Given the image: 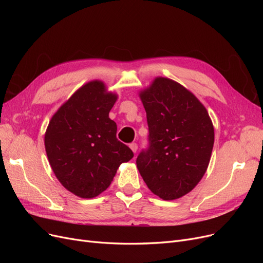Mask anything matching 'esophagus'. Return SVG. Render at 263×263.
I'll list each match as a JSON object with an SVG mask.
<instances>
[{
	"label": "esophagus",
	"mask_w": 263,
	"mask_h": 263,
	"mask_svg": "<svg viewBox=\"0 0 263 263\" xmlns=\"http://www.w3.org/2000/svg\"><path fill=\"white\" fill-rule=\"evenodd\" d=\"M129 148L132 149V151L134 154H136L137 153V149H138V146H137V144L136 142H133V144H130L129 145Z\"/></svg>",
	"instance_id": "obj_1"
}]
</instances>
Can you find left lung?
Here are the masks:
<instances>
[{
  "label": "left lung",
  "mask_w": 263,
  "mask_h": 263,
  "mask_svg": "<svg viewBox=\"0 0 263 263\" xmlns=\"http://www.w3.org/2000/svg\"><path fill=\"white\" fill-rule=\"evenodd\" d=\"M149 127V148L137 168L149 190L162 200L190 193L205 174L214 146L208 109L186 87L157 77L139 92Z\"/></svg>",
  "instance_id": "1"
}]
</instances>
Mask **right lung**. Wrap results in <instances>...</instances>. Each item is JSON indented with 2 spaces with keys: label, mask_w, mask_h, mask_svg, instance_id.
<instances>
[{
  "label": "right lung",
  "mask_w": 263,
  "mask_h": 263,
  "mask_svg": "<svg viewBox=\"0 0 263 263\" xmlns=\"http://www.w3.org/2000/svg\"><path fill=\"white\" fill-rule=\"evenodd\" d=\"M117 94L105 83L83 84L58 108L45 133V149L55 178L69 192L93 198L105 191L133 151L116 138L108 117Z\"/></svg>",
  "instance_id": "1"
}]
</instances>
